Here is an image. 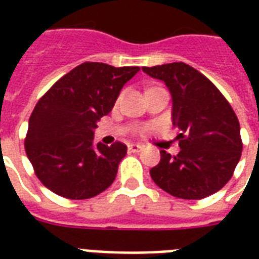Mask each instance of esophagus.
Masks as SVG:
<instances>
[{"instance_id": "1", "label": "esophagus", "mask_w": 259, "mask_h": 259, "mask_svg": "<svg viewBox=\"0 0 259 259\" xmlns=\"http://www.w3.org/2000/svg\"><path fill=\"white\" fill-rule=\"evenodd\" d=\"M143 148V147L140 146V144H130L129 146V151L130 152H139Z\"/></svg>"}]
</instances>
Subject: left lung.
Here are the masks:
<instances>
[{
    "label": "left lung",
    "instance_id": "left-lung-1",
    "mask_svg": "<svg viewBox=\"0 0 259 259\" xmlns=\"http://www.w3.org/2000/svg\"><path fill=\"white\" fill-rule=\"evenodd\" d=\"M172 94V120L180 152L161 150L150 170L158 187L183 200H201L228 183L241 157L239 119L217 85L185 62L143 68Z\"/></svg>",
    "mask_w": 259,
    "mask_h": 259
}]
</instances>
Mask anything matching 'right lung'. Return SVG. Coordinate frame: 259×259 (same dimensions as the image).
Segmentation results:
<instances>
[{
  "label": "right lung",
  "instance_id": "right-lung-1",
  "mask_svg": "<svg viewBox=\"0 0 259 259\" xmlns=\"http://www.w3.org/2000/svg\"><path fill=\"white\" fill-rule=\"evenodd\" d=\"M139 70L84 62L38 100L29 119L25 150L47 189L69 200H85L112 185L127 147L120 141L94 146V129Z\"/></svg>",
  "mask_w": 259,
  "mask_h": 259
}]
</instances>
